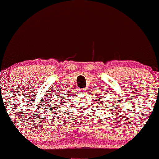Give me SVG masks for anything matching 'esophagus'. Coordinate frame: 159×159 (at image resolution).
<instances>
[{
	"instance_id": "1",
	"label": "esophagus",
	"mask_w": 159,
	"mask_h": 159,
	"mask_svg": "<svg viewBox=\"0 0 159 159\" xmlns=\"http://www.w3.org/2000/svg\"><path fill=\"white\" fill-rule=\"evenodd\" d=\"M80 91L81 93H84V92H85V89H80Z\"/></svg>"
}]
</instances>
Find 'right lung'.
<instances>
[{
    "label": "right lung",
    "instance_id": "1",
    "mask_svg": "<svg viewBox=\"0 0 159 159\" xmlns=\"http://www.w3.org/2000/svg\"><path fill=\"white\" fill-rule=\"evenodd\" d=\"M61 103H64V102H61V101H58V108H59V106H61ZM51 105H53V106H55V105H52V104H51Z\"/></svg>",
    "mask_w": 159,
    "mask_h": 159
}]
</instances>
